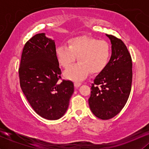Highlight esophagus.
<instances>
[{
	"mask_svg": "<svg viewBox=\"0 0 149 149\" xmlns=\"http://www.w3.org/2000/svg\"><path fill=\"white\" fill-rule=\"evenodd\" d=\"M80 85H81V83H80V82H74V85L76 88H78Z\"/></svg>",
	"mask_w": 149,
	"mask_h": 149,
	"instance_id": "34e87169",
	"label": "esophagus"
}]
</instances>
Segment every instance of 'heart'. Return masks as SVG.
<instances>
[{
  "instance_id": "obj_1",
  "label": "heart",
  "mask_w": 149,
  "mask_h": 149,
  "mask_svg": "<svg viewBox=\"0 0 149 149\" xmlns=\"http://www.w3.org/2000/svg\"><path fill=\"white\" fill-rule=\"evenodd\" d=\"M111 56L109 42L92 37H78L71 39L69 46L59 45L56 49L59 64L68 68L76 60L79 61L64 73L67 79L83 80L90 72L97 74L107 67Z\"/></svg>"
}]
</instances>
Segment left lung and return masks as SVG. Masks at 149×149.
I'll return each mask as SVG.
<instances>
[{"label": "left lung", "instance_id": "left-lung-1", "mask_svg": "<svg viewBox=\"0 0 149 149\" xmlns=\"http://www.w3.org/2000/svg\"><path fill=\"white\" fill-rule=\"evenodd\" d=\"M107 36L112 45L111 57L107 67L94 80L88 100L90 110L102 120L112 118L123 109L132 81V62L127 47L114 36Z\"/></svg>", "mask_w": 149, "mask_h": 149}]
</instances>
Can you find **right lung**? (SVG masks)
<instances>
[{"label":"right lung","instance_id":"obj_1","mask_svg":"<svg viewBox=\"0 0 149 149\" xmlns=\"http://www.w3.org/2000/svg\"><path fill=\"white\" fill-rule=\"evenodd\" d=\"M55 42L38 33L25 43L19 68L20 87L35 112L43 118L57 120L69 107L74 91L71 80L61 79Z\"/></svg>","mask_w":149,"mask_h":149}]
</instances>
